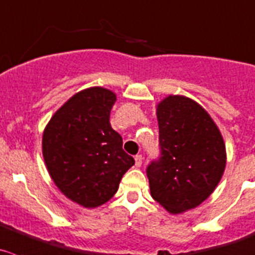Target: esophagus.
I'll use <instances>...</instances> for the list:
<instances>
[{
	"label": "esophagus",
	"instance_id": "esophagus-1",
	"mask_svg": "<svg viewBox=\"0 0 255 255\" xmlns=\"http://www.w3.org/2000/svg\"><path fill=\"white\" fill-rule=\"evenodd\" d=\"M134 160H135V167H140V165H142V163H143V157H142V154L135 155Z\"/></svg>",
	"mask_w": 255,
	"mask_h": 255
}]
</instances>
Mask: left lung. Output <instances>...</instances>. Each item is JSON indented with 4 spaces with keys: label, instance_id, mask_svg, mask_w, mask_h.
I'll return each instance as SVG.
<instances>
[{
    "label": "left lung",
    "instance_id": "left-lung-1",
    "mask_svg": "<svg viewBox=\"0 0 255 255\" xmlns=\"http://www.w3.org/2000/svg\"><path fill=\"white\" fill-rule=\"evenodd\" d=\"M157 120L160 158L147 168L150 196L170 214H180L214 192L226 169V144L209 113L185 96L163 98Z\"/></svg>",
    "mask_w": 255,
    "mask_h": 255
}]
</instances>
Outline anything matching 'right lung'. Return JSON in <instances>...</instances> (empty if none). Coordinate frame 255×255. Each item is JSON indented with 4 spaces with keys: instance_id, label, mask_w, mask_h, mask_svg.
<instances>
[{
    "instance_id": "obj_1",
    "label": "right lung",
    "mask_w": 255,
    "mask_h": 255,
    "mask_svg": "<svg viewBox=\"0 0 255 255\" xmlns=\"http://www.w3.org/2000/svg\"><path fill=\"white\" fill-rule=\"evenodd\" d=\"M116 93L90 87L56 111L42 135L47 170L62 193L85 208L110 201L134 159L110 123Z\"/></svg>"
}]
</instances>
